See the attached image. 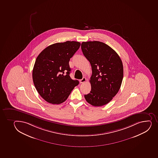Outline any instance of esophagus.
<instances>
[{
  "mask_svg": "<svg viewBox=\"0 0 158 158\" xmlns=\"http://www.w3.org/2000/svg\"><path fill=\"white\" fill-rule=\"evenodd\" d=\"M85 81H86V78H83L82 79L80 80V82L81 83H83V82H85Z\"/></svg>",
  "mask_w": 158,
  "mask_h": 158,
  "instance_id": "1",
  "label": "esophagus"
}]
</instances>
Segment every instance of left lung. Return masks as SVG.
I'll list each match as a JSON object with an SVG mask.
<instances>
[{"mask_svg":"<svg viewBox=\"0 0 158 158\" xmlns=\"http://www.w3.org/2000/svg\"><path fill=\"white\" fill-rule=\"evenodd\" d=\"M81 47L92 70L91 90L85 95V99L92 106H103L112 100L120 88L123 77L122 60L115 51L103 42H82Z\"/></svg>","mask_w":158,"mask_h":158,"instance_id":"8db88e82","label":"left lung"}]
</instances>
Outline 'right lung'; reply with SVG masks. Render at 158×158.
Masks as SVG:
<instances>
[{"mask_svg": "<svg viewBox=\"0 0 158 158\" xmlns=\"http://www.w3.org/2000/svg\"><path fill=\"white\" fill-rule=\"evenodd\" d=\"M80 42L67 41L51 44L41 52L35 63L33 80L39 95L52 104L64 102L79 81L70 78L69 62Z\"/></svg>", "mask_w": 158, "mask_h": 158, "instance_id": "obj_1", "label": "right lung"}]
</instances>
